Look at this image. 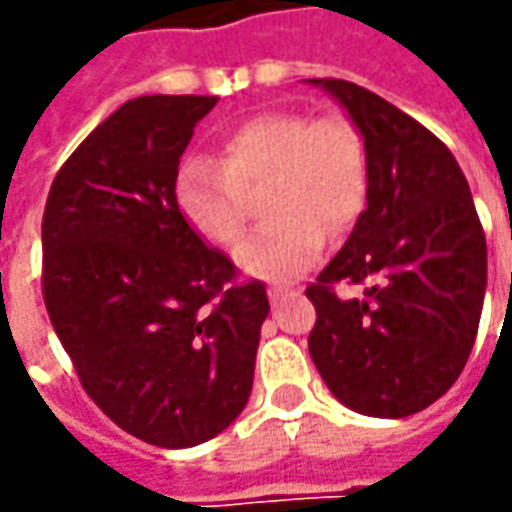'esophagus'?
<instances>
[{"mask_svg":"<svg viewBox=\"0 0 512 512\" xmlns=\"http://www.w3.org/2000/svg\"><path fill=\"white\" fill-rule=\"evenodd\" d=\"M267 296H270V305L276 307V305H282V302L287 299V290L279 285H270L267 287Z\"/></svg>","mask_w":512,"mask_h":512,"instance_id":"34e87169","label":"esophagus"}]
</instances>
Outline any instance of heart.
I'll return each instance as SVG.
<instances>
[{"mask_svg": "<svg viewBox=\"0 0 512 512\" xmlns=\"http://www.w3.org/2000/svg\"><path fill=\"white\" fill-rule=\"evenodd\" d=\"M262 196L273 222L239 247L236 262L259 279L296 276L322 256L325 230L339 236L362 213V133L344 116L259 113L227 130L216 159L193 156L176 176V205L213 245H236Z\"/></svg>", "mask_w": 512, "mask_h": 512, "instance_id": "heart-1", "label": "heart"}]
</instances>
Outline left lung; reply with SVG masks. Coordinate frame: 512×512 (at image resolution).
Masks as SVG:
<instances>
[{"label":"left lung","instance_id":"1","mask_svg":"<svg viewBox=\"0 0 512 512\" xmlns=\"http://www.w3.org/2000/svg\"><path fill=\"white\" fill-rule=\"evenodd\" d=\"M362 133L367 207L333 262L307 287V350L330 393L376 419L413 416L467 364L482 319L487 242L459 162L416 119L344 79H307ZM336 281L368 282L339 300Z\"/></svg>","mask_w":512,"mask_h":512}]
</instances>
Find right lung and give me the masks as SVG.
<instances>
[{
	"label": "right lung",
	"instance_id": "right-lung-1",
	"mask_svg": "<svg viewBox=\"0 0 512 512\" xmlns=\"http://www.w3.org/2000/svg\"><path fill=\"white\" fill-rule=\"evenodd\" d=\"M216 96H139L56 173L42 219V290L79 382L110 422L182 450L236 422L253 387L262 282L176 205L179 159Z\"/></svg>",
	"mask_w": 512,
	"mask_h": 512
}]
</instances>
